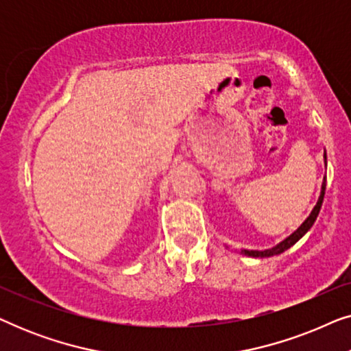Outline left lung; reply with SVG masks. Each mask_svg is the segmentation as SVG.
I'll use <instances>...</instances> for the list:
<instances>
[{"instance_id":"left-lung-1","label":"left lung","mask_w":351,"mask_h":351,"mask_svg":"<svg viewBox=\"0 0 351 351\" xmlns=\"http://www.w3.org/2000/svg\"><path fill=\"white\" fill-rule=\"evenodd\" d=\"M324 165L328 166V161H326V152H324ZM324 191H326V177L323 179V185H321V191H319V198L316 201L315 208L311 209V213L308 217H306L304 222L299 228L295 230V232H292L289 237L282 239L281 243H278L276 246H273L270 249H263V251H254V249H241V254L243 256H247V257H254V258H263V257H273V256H278V254L287 251V249L294 246V244L299 241L300 238H304L306 233L310 232V228L313 227V223L316 222V217H318L319 210H321V206H323V199H324Z\"/></svg>"}]
</instances>
